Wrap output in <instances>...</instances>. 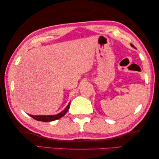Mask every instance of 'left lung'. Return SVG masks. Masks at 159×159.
Returning <instances> with one entry per match:
<instances>
[{"label":"left lung","mask_w":159,"mask_h":159,"mask_svg":"<svg viewBox=\"0 0 159 159\" xmlns=\"http://www.w3.org/2000/svg\"><path fill=\"white\" fill-rule=\"evenodd\" d=\"M131 46H132V47H133V48H135V47H134V46L133 45H132V44H131Z\"/></svg>","instance_id":"obj_1"}]
</instances>
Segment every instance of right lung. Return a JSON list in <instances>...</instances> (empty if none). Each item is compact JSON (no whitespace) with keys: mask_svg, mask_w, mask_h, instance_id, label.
<instances>
[{"mask_svg":"<svg viewBox=\"0 0 159 159\" xmlns=\"http://www.w3.org/2000/svg\"><path fill=\"white\" fill-rule=\"evenodd\" d=\"M70 103H69L68 105L67 106V107L65 108L63 111L61 112V113L58 114H56V115H53V116H32V115H30V116L32 117V118L36 120H39V121L51 122V121L56 120L61 118L62 116L66 115L67 111H68V108L70 107Z\"/></svg>","mask_w":159,"mask_h":159,"instance_id":"obj_1","label":"right lung"}]
</instances>
